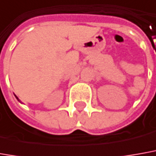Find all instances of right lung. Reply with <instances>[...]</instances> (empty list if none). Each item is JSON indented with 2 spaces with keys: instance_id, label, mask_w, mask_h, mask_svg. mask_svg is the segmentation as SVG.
<instances>
[{
  "instance_id": "right-lung-1",
  "label": "right lung",
  "mask_w": 156,
  "mask_h": 156,
  "mask_svg": "<svg viewBox=\"0 0 156 156\" xmlns=\"http://www.w3.org/2000/svg\"><path fill=\"white\" fill-rule=\"evenodd\" d=\"M16 98H17V99H18V100H19V98H18V97H17V96H16ZM19 101H20V100H19Z\"/></svg>"
}]
</instances>
